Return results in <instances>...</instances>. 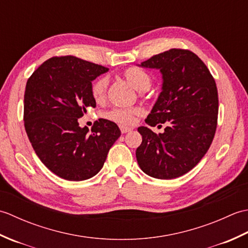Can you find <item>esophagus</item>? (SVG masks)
I'll list each match as a JSON object with an SVG mask.
<instances>
[{
	"label": "esophagus",
	"instance_id": "obj_1",
	"mask_svg": "<svg viewBox=\"0 0 248 248\" xmlns=\"http://www.w3.org/2000/svg\"><path fill=\"white\" fill-rule=\"evenodd\" d=\"M120 131H121V133H128V132H130V131H132V129L124 127V125H120Z\"/></svg>",
	"mask_w": 248,
	"mask_h": 248
}]
</instances>
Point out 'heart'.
<instances>
[{"label": "heart", "mask_w": 248, "mask_h": 248, "mask_svg": "<svg viewBox=\"0 0 248 248\" xmlns=\"http://www.w3.org/2000/svg\"><path fill=\"white\" fill-rule=\"evenodd\" d=\"M131 86L135 88L138 92H146L151 86V77L147 71L141 68L131 67L124 70L123 73ZM108 86V80L107 77H100L92 85V96L94 101L98 103L103 102L107 98V92ZM141 113L140 108H113L104 114V117L115 121L121 124H132L135 121V117Z\"/></svg>", "instance_id": "obj_1"}]
</instances>
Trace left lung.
Wrapping results in <instances>:
<instances>
[{
    "mask_svg": "<svg viewBox=\"0 0 248 248\" xmlns=\"http://www.w3.org/2000/svg\"><path fill=\"white\" fill-rule=\"evenodd\" d=\"M141 67L162 73V92L146 124L167 123L156 134L138 129L143 141L136 159L147 175L173 179L196 166L212 144L217 125V84L204 62L189 50L170 49L143 62Z\"/></svg>",
    "mask_w": 248,
    "mask_h": 248,
    "instance_id": "1",
    "label": "left lung"
}]
</instances>
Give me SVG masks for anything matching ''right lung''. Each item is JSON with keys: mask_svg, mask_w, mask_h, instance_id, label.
Listing matches in <instances>:
<instances>
[{"mask_svg": "<svg viewBox=\"0 0 248 248\" xmlns=\"http://www.w3.org/2000/svg\"><path fill=\"white\" fill-rule=\"evenodd\" d=\"M108 68L78 59L55 56L43 62L26 82L24 127L40 161L59 177L82 181L103 167L121 132L100 118L89 132L78 119L96 108L92 82Z\"/></svg>", "mask_w": 248, "mask_h": 248, "instance_id": "add662e5", "label": "right lung"}]
</instances>
